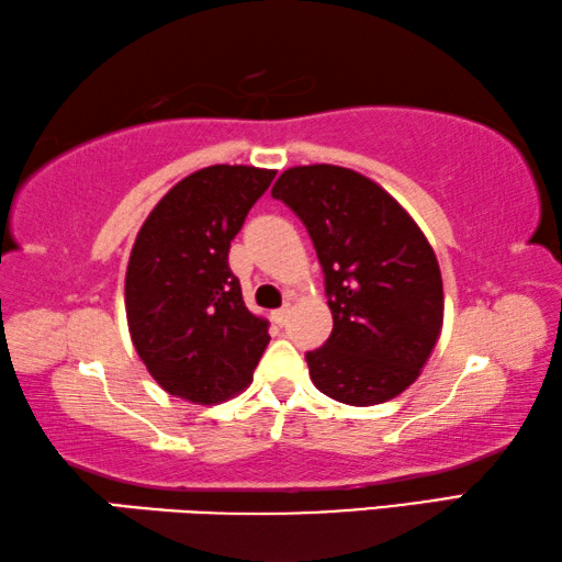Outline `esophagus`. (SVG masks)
I'll list each match as a JSON object with an SVG mask.
<instances>
[{
    "label": "esophagus",
    "instance_id": "34e87169",
    "mask_svg": "<svg viewBox=\"0 0 562 562\" xmlns=\"http://www.w3.org/2000/svg\"><path fill=\"white\" fill-rule=\"evenodd\" d=\"M288 317H290V305H284V307H280V310H274L272 313V323L274 325H288Z\"/></svg>",
    "mask_w": 562,
    "mask_h": 562
}]
</instances>
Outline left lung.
<instances>
[{"label": "left lung", "instance_id": "obj_1", "mask_svg": "<svg viewBox=\"0 0 562 562\" xmlns=\"http://www.w3.org/2000/svg\"><path fill=\"white\" fill-rule=\"evenodd\" d=\"M313 237L333 335L307 352L315 387L345 405L397 397L442 329V278L430 243L395 198L347 167H290L272 187Z\"/></svg>", "mask_w": 562, "mask_h": 562}]
</instances>
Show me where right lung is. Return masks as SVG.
I'll return each instance as SVG.
<instances>
[{"mask_svg":"<svg viewBox=\"0 0 562 562\" xmlns=\"http://www.w3.org/2000/svg\"><path fill=\"white\" fill-rule=\"evenodd\" d=\"M274 169L212 165L177 182L132 247L124 307L132 342L169 395L217 405L252 382L270 335L229 270V243Z\"/></svg>","mask_w":562,"mask_h":562,"instance_id":"obj_1","label":"right lung"}]
</instances>
